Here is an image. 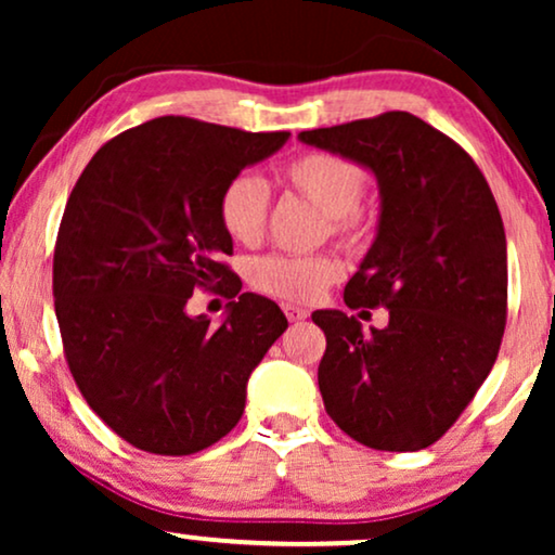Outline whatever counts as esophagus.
<instances>
[{
	"label": "esophagus",
	"instance_id": "1",
	"mask_svg": "<svg viewBox=\"0 0 555 555\" xmlns=\"http://www.w3.org/2000/svg\"><path fill=\"white\" fill-rule=\"evenodd\" d=\"M283 310H285L287 321H291V323H300V321H306V318L310 315L308 310L300 308V306H283Z\"/></svg>",
	"mask_w": 555,
	"mask_h": 555
}]
</instances>
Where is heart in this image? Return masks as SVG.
<instances>
[{
	"label": "heart",
	"mask_w": 555,
	"mask_h": 555,
	"mask_svg": "<svg viewBox=\"0 0 555 555\" xmlns=\"http://www.w3.org/2000/svg\"><path fill=\"white\" fill-rule=\"evenodd\" d=\"M280 184L302 196L325 215V234L346 247L366 245L374 234V217L361 207L369 173L353 158L306 151L280 166ZM217 217L227 237L237 245H260L268 230L270 196L253 173H234L219 192ZM344 275L336 255H268L253 264L249 280L257 291L287 302H310Z\"/></svg>",
	"instance_id": "b5f03b06"
}]
</instances>
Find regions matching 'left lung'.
<instances>
[{
	"label": "left lung",
	"mask_w": 555,
	"mask_h": 555,
	"mask_svg": "<svg viewBox=\"0 0 555 555\" xmlns=\"http://www.w3.org/2000/svg\"><path fill=\"white\" fill-rule=\"evenodd\" d=\"M300 141L369 166L382 189L376 242L344 300L389 308V325L366 333L356 315L315 310L325 412L374 450H424L460 420L498 359L507 321L498 202L473 156L412 113L302 131Z\"/></svg>",
	"instance_id": "obj_1"
}]
</instances>
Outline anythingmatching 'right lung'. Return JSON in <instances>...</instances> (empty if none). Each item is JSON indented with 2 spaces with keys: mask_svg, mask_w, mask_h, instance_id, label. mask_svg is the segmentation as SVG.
Here are the masks:
<instances>
[{
  "mask_svg": "<svg viewBox=\"0 0 555 555\" xmlns=\"http://www.w3.org/2000/svg\"><path fill=\"white\" fill-rule=\"evenodd\" d=\"M287 135L154 118L103 143L67 196L52 260L65 361L88 406L143 452L181 457L232 431L287 328L275 302L240 293L217 217L227 181ZM194 289L233 300L222 326L185 313Z\"/></svg>",
  "mask_w": 555,
  "mask_h": 555,
  "instance_id": "1",
  "label": "right lung"
}]
</instances>
